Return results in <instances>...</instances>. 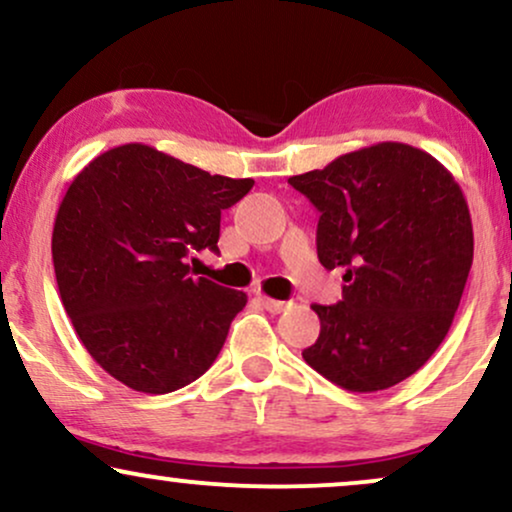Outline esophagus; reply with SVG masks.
<instances>
[{
  "mask_svg": "<svg viewBox=\"0 0 512 512\" xmlns=\"http://www.w3.org/2000/svg\"><path fill=\"white\" fill-rule=\"evenodd\" d=\"M260 300L264 304V309L271 314H281L286 312V309L290 307V302H283V300H274V297H267V295H260Z\"/></svg>",
  "mask_w": 512,
  "mask_h": 512,
  "instance_id": "esophagus-1",
  "label": "esophagus"
}]
</instances>
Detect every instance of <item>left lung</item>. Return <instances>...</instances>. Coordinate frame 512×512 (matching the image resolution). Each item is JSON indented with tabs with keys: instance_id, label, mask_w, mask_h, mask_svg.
I'll return each instance as SVG.
<instances>
[{
	"instance_id": "obj_1",
	"label": "left lung",
	"mask_w": 512,
	"mask_h": 512,
	"mask_svg": "<svg viewBox=\"0 0 512 512\" xmlns=\"http://www.w3.org/2000/svg\"><path fill=\"white\" fill-rule=\"evenodd\" d=\"M321 212L316 252L345 269L338 304H312L321 333L304 361L349 392L401 383L449 333L472 267L465 196L430 153L383 141L290 177Z\"/></svg>"
}]
</instances>
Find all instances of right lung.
Here are the masks:
<instances>
[{"instance_id": "add662e5", "label": "right lung", "mask_w": 512, "mask_h": 512, "mask_svg": "<svg viewBox=\"0 0 512 512\" xmlns=\"http://www.w3.org/2000/svg\"><path fill=\"white\" fill-rule=\"evenodd\" d=\"M252 184L125 144L68 186L51 236L58 293L77 338L122 385L167 394L215 364L248 295L196 278L189 260L219 252L222 210Z\"/></svg>"}]
</instances>
